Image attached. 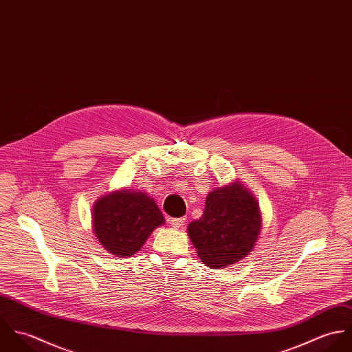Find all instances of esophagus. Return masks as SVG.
I'll list each match as a JSON object with an SVG mask.
<instances>
[{"label": "esophagus", "instance_id": "esophagus-1", "mask_svg": "<svg viewBox=\"0 0 352 352\" xmlns=\"http://www.w3.org/2000/svg\"><path fill=\"white\" fill-rule=\"evenodd\" d=\"M184 221H186V218L184 217H182V218H172L170 219V225H172V228H180L183 223H184Z\"/></svg>", "mask_w": 352, "mask_h": 352}]
</instances>
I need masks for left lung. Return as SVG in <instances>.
Returning <instances> with one entry per match:
<instances>
[{
    "label": "left lung",
    "mask_w": 352,
    "mask_h": 352,
    "mask_svg": "<svg viewBox=\"0 0 352 352\" xmlns=\"http://www.w3.org/2000/svg\"><path fill=\"white\" fill-rule=\"evenodd\" d=\"M260 229L257 201L234 182L207 195L201 218L188 225V236L203 263L221 268L250 254Z\"/></svg>",
    "instance_id": "left-lung-1"
}]
</instances>
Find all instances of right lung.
Listing matches in <instances>:
<instances>
[{
	"label": "right lung",
	"mask_w": 352,
	"mask_h": 352,
	"mask_svg": "<svg viewBox=\"0 0 352 352\" xmlns=\"http://www.w3.org/2000/svg\"><path fill=\"white\" fill-rule=\"evenodd\" d=\"M92 219L101 245L116 256L135 254L164 223L155 201L135 191H116L98 199Z\"/></svg>",
	"instance_id": "add662e5"
}]
</instances>
